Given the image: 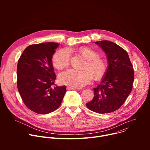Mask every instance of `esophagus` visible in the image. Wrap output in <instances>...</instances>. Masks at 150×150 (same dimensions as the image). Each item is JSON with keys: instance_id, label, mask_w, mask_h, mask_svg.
<instances>
[{"instance_id": "1", "label": "esophagus", "mask_w": 150, "mask_h": 150, "mask_svg": "<svg viewBox=\"0 0 150 150\" xmlns=\"http://www.w3.org/2000/svg\"><path fill=\"white\" fill-rule=\"evenodd\" d=\"M67 89L68 90H78L79 88H75V87H69V86H68V87H67Z\"/></svg>"}]
</instances>
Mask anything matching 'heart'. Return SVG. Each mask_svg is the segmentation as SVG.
<instances>
[{"label": "heart", "mask_w": 150, "mask_h": 150, "mask_svg": "<svg viewBox=\"0 0 150 150\" xmlns=\"http://www.w3.org/2000/svg\"><path fill=\"white\" fill-rule=\"evenodd\" d=\"M78 52L87 60L83 67L85 69L77 71L68 69L59 74V81L62 84L80 88L91 81L92 76L95 80L101 79L108 70V64L104 59L98 57V53L92 49L81 47ZM70 56L68 49L58 50L52 59L53 67L59 70L67 67L69 63Z\"/></svg>", "instance_id": "heart-1"}]
</instances>
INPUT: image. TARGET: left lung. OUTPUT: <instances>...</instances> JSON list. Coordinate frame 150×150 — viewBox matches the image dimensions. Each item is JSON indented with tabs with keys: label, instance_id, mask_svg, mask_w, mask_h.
<instances>
[{
	"label": "left lung",
	"instance_id": "8db88e82",
	"mask_svg": "<svg viewBox=\"0 0 150 150\" xmlns=\"http://www.w3.org/2000/svg\"><path fill=\"white\" fill-rule=\"evenodd\" d=\"M95 43L106 54L108 66L100 83L93 88V99L86 105L94 112L109 113L120 108L130 94L134 69L127 53L115 42L102 40Z\"/></svg>",
	"mask_w": 150,
	"mask_h": 150
}]
</instances>
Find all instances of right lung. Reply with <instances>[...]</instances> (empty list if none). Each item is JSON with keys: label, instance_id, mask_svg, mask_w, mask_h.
Wrapping results in <instances>:
<instances>
[{"label": "right lung", "instance_id": "obj_1", "mask_svg": "<svg viewBox=\"0 0 150 150\" xmlns=\"http://www.w3.org/2000/svg\"><path fill=\"white\" fill-rule=\"evenodd\" d=\"M59 45L53 42L30 45L18 60V91L27 108L38 114L56 110L66 93L65 85L53 86L56 74L52 57Z\"/></svg>", "mask_w": 150, "mask_h": 150}]
</instances>
